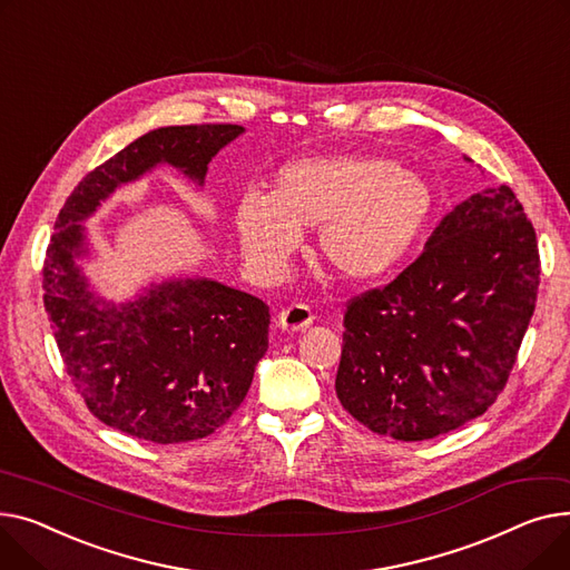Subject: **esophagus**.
<instances>
[{
	"instance_id": "esophagus-1",
	"label": "esophagus",
	"mask_w": 570,
	"mask_h": 570,
	"mask_svg": "<svg viewBox=\"0 0 570 570\" xmlns=\"http://www.w3.org/2000/svg\"><path fill=\"white\" fill-rule=\"evenodd\" d=\"M313 324V311L306 306V304H294V306H287L278 313V326L283 331H304Z\"/></svg>"
}]
</instances>
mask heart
Segmentation results:
<instances>
[{
	"mask_svg": "<svg viewBox=\"0 0 570 570\" xmlns=\"http://www.w3.org/2000/svg\"><path fill=\"white\" fill-rule=\"evenodd\" d=\"M430 212L428 184L389 158L313 156L283 165L269 195L244 193L232 223L259 276L283 274L301 229L317 225V259L345 283H367L405 257Z\"/></svg>",
	"mask_w": 570,
	"mask_h": 570,
	"instance_id": "heart-1",
	"label": "heart"
}]
</instances>
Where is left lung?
Wrapping results in <instances>:
<instances>
[{
  "mask_svg": "<svg viewBox=\"0 0 570 570\" xmlns=\"http://www.w3.org/2000/svg\"><path fill=\"white\" fill-rule=\"evenodd\" d=\"M539 276L537 232L513 190L466 197L403 274L347 306L341 405L400 442L481 416L509 382Z\"/></svg>",
  "mask_w": 570,
  "mask_h": 570,
  "instance_id": "1",
  "label": "left lung"
}]
</instances>
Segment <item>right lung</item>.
<instances>
[{
  "mask_svg": "<svg viewBox=\"0 0 570 570\" xmlns=\"http://www.w3.org/2000/svg\"><path fill=\"white\" fill-rule=\"evenodd\" d=\"M237 124L163 126L89 173L66 199L43 264V304L66 373L89 412L154 444L203 440L237 410L269 347V306L212 278H167L115 304L94 292L80 259L82 225L100 203L156 165L205 186Z\"/></svg>",
  "mask_w": 570,
  "mask_h": 570,
  "instance_id": "add662e5",
  "label": "right lung"
}]
</instances>
